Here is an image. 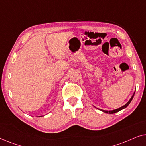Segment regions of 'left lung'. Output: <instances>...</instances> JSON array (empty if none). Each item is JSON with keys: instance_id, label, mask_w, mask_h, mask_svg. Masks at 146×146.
<instances>
[{"instance_id": "1", "label": "left lung", "mask_w": 146, "mask_h": 146, "mask_svg": "<svg viewBox=\"0 0 146 146\" xmlns=\"http://www.w3.org/2000/svg\"><path fill=\"white\" fill-rule=\"evenodd\" d=\"M134 94H135V92L133 93V96H131V98H130V100H129L128 102H127V103L125 104L124 106H121V107H120V108H119L118 109L114 110H111V111H106V110H101V111H104V112L106 113H110V114H111V113H116V112H117V111H120V110H123V108H126V107L127 106H128V105L129 104V103H130V102H131V101L132 100V99H133V96H134Z\"/></svg>"}]
</instances>
